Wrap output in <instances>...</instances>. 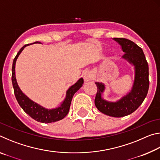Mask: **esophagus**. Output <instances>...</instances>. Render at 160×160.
Here are the masks:
<instances>
[{
  "label": "esophagus",
  "instance_id": "34e87169",
  "mask_svg": "<svg viewBox=\"0 0 160 160\" xmlns=\"http://www.w3.org/2000/svg\"><path fill=\"white\" fill-rule=\"evenodd\" d=\"M82 76L85 82H89L91 80V72L89 70H85L82 72Z\"/></svg>",
  "mask_w": 160,
  "mask_h": 160
}]
</instances>
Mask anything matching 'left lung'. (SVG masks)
<instances>
[{
	"instance_id": "left-lung-1",
	"label": "left lung",
	"mask_w": 160,
	"mask_h": 160,
	"mask_svg": "<svg viewBox=\"0 0 160 160\" xmlns=\"http://www.w3.org/2000/svg\"><path fill=\"white\" fill-rule=\"evenodd\" d=\"M121 47L122 58L134 67V81L132 88L126 95L116 102L103 98L105 85L96 82L97 93L94 104L100 112L113 117H123L134 112L144 101L149 89V67L141 48L131 40L124 38L113 39Z\"/></svg>"
}]
</instances>
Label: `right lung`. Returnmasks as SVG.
<instances>
[{
	"mask_svg": "<svg viewBox=\"0 0 160 160\" xmlns=\"http://www.w3.org/2000/svg\"><path fill=\"white\" fill-rule=\"evenodd\" d=\"M41 44V42H35L30 44ZM28 45L29 44H26L22 47L20 50L18 51L14 60H13L12 67V83L13 89H14V93L16 99H17L18 104H20L22 109L25 111V112L28 113L34 120L38 121V122L48 123L60 121L61 119H63L68 113L72 97H73L74 94L82 86V84L84 82L83 78H80L74 85L70 86L68 89L64 100L61 102L60 106L55 108V109H46V108L43 107L37 103L32 101V99H29L28 96H26L22 92L20 88H19L17 80H16L15 78L16 61H17L18 56H20V54L23 51L24 48Z\"/></svg>",
	"mask_w": 160,
	"mask_h": 160,
	"instance_id": "right-lung-1",
	"label": "right lung"
}]
</instances>
